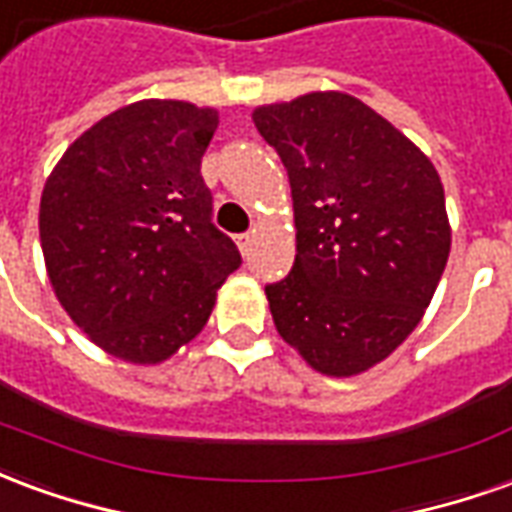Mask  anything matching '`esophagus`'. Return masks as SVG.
Masks as SVG:
<instances>
[{
    "label": "esophagus",
    "mask_w": 512,
    "mask_h": 512,
    "mask_svg": "<svg viewBox=\"0 0 512 512\" xmlns=\"http://www.w3.org/2000/svg\"><path fill=\"white\" fill-rule=\"evenodd\" d=\"M235 244H238V249H241V252H249V246H252V235L249 233H241V235H235Z\"/></svg>",
    "instance_id": "esophagus-1"
}]
</instances>
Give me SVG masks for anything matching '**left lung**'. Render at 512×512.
Returning a JSON list of instances; mask_svg holds the SVG:
<instances>
[{
	"label": "left lung",
	"instance_id": "obj_1",
	"mask_svg": "<svg viewBox=\"0 0 512 512\" xmlns=\"http://www.w3.org/2000/svg\"><path fill=\"white\" fill-rule=\"evenodd\" d=\"M288 169L296 260L266 285L282 340L326 376H356L414 332L447 257L436 167L411 139L345 93L255 109Z\"/></svg>",
	"mask_w": 512,
	"mask_h": 512
}]
</instances>
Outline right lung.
I'll return each mask as SVG.
<instances>
[{
	"instance_id": "add662e5",
	"label": "right lung",
	"mask_w": 512,
	"mask_h": 512,
	"mask_svg": "<svg viewBox=\"0 0 512 512\" xmlns=\"http://www.w3.org/2000/svg\"><path fill=\"white\" fill-rule=\"evenodd\" d=\"M219 126L186 101L123 106L73 142L40 197L57 299L95 345L156 365L202 332L241 252L200 175Z\"/></svg>"
}]
</instances>
